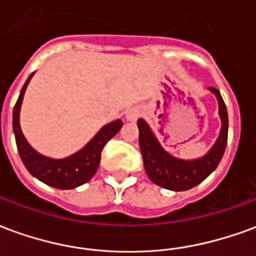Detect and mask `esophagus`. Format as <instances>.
Returning <instances> with one entry per match:
<instances>
[{"label":"esophagus","mask_w":256,"mask_h":256,"mask_svg":"<svg viewBox=\"0 0 256 256\" xmlns=\"http://www.w3.org/2000/svg\"><path fill=\"white\" fill-rule=\"evenodd\" d=\"M141 114H142V111L140 108H137V106H134V108H130V110L126 111V119L130 120V122H134V120H137L141 116Z\"/></svg>","instance_id":"esophagus-1"}]
</instances>
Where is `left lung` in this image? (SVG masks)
I'll list each match as a JSON object with an SVG mask.
<instances>
[{
    "label": "left lung",
    "mask_w": 256,
    "mask_h": 256,
    "mask_svg": "<svg viewBox=\"0 0 256 256\" xmlns=\"http://www.w3.org/2000/svg\"><path fill=\"white\" fill-rule=\"evenodd\" d=\"M208 90L211 93H214L218 100L220 132L215 144L202 158L185 160V159H178L176 156L170 155L158 141L150 124L145 122L142 118L137 120L140 132V150L144 160L145 172L150 181L162 188L174 190V192L194 188L196 185L203 182L220 164L225 152L226 142H228L229 120H228L226 106L222 100L220 90L215 88H208Z\"/></svg>",
    "instance_id": "8db88e82"
}]
</instances>
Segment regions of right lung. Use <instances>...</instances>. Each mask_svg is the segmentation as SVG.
Returning <instances> with one entry per match:
<instances>
[{
    "instance_id": "1",
    "label": "right lung",
    "mask_w": 256,
    "mask_h": 256,
    "mask_svg": "<svg viewBox=\"0 0 256 256\" xmlns=\"http://www.w3.org/2000/svg\"><path fill=\"white\" fill-rule=\"evenodd\" d=\"M34 74H31L22 88L20 96L14 108V133L20 159L32 177L40 180L49 186L58 189H74L88 182L94 176L101 159V150L104 145L122 128V120L116 119L108 123L97 132L93 138L82 150L63 159H53L36 150L20 128V108L24 97V92Z\"/></svg>"
}]
</instances>
